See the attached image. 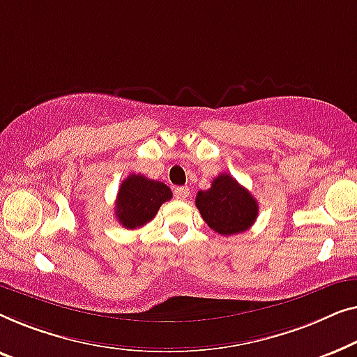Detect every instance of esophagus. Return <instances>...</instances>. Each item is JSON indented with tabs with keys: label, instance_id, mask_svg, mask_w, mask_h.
Listing matches in <instances>:
<instances>
[{
	"label": "esophagus",
	"instance_id": "1",
	"mask_svg": "<svg viewBox=\"0 0 357 357\" xmlns=\"http://www.w3.org/2000/svg\"><path fill=\"white\" fill-rule=\"evenodd\" d=\"M174 197L178 200H185L189 197V188L188 185H178V188H174Z\"/></svg>",
	"mask_w": 357,
	"mask_h": 357
}]
</instances>
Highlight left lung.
<instances>
[{
    "instance_id": "obj_1",
    "label": "left lung",
    "mask_w": 357,
    "mask_h": 357,
    "mask_svg": "<svg viewBox=\"0 0 357 357\" xmlns=\"http://www.w3.org/2000/svg\"><path fill=\"white\" fill-rule=\"evenodd\" d=\"M195 207L204 222L222 236L248 231L259 213L257 200L252 194L227 173L218 174L210 189L199 190Z\"/></svg>"
}]
</instances>
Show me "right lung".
<instances>
[{
  "label": "right lung",
  "instance_id": "1",
  "mask_svg": "<svg viewBox=\"0 0 357 357\" xmlns=\"http://www.w3.org/2000/svg\"><path fill=\"white\" fill-rule=\"evenodd\" d=\"M172 197L173 192L167 184L145 178L144 174H129L119 185L114 215L124 228H140Z\"/></svg>",
  "mask_w": 357,
  "mask_h": 357
}]
</instances>
